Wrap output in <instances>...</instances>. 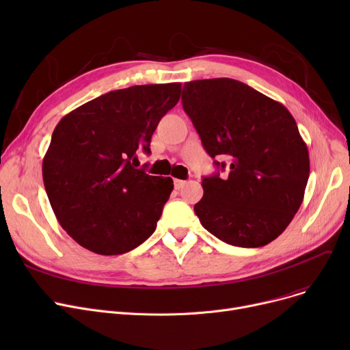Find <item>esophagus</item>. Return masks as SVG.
<instances>
[{
  "instance_id": "obj_1",
  "label": "esophagus",
  "mask_w": 350,
  "mask_h": 350,
  "mask_svg": "<svg viewBox=\"0 0 350 350\" xmlns=\"http://www.w3.org/2000/svg\"><path fill=\"white\" fill-rule=\"evenodd\" d=\"M185 185H186V181H185V180L174 178V189H176V190H180V189H183V187H185Z\"/></svg>"
}]
</instances>
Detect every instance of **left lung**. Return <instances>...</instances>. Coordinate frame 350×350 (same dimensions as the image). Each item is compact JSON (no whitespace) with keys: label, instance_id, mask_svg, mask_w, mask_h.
Segmentation results:
<instances>
[{"label":"left lung","instance_id":"8db88e82","mask_svg":"<svg viewBox=\"0 0 350 350\" xmlns=\"http://www.w3.org/2000/svg\"><path fill=\"white\" fill-rule=\"evenodd\" d=\"M206 152L227 156L228 177H204L194 213L219 240L264 247L299 210L309 153L295 119L280 102L230 78L185 83L181 96ZM224 170L226 163L215 161Z\"/></svg>","mask_w":350,"mask_h":350}]
</instances>
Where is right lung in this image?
Instances as JSON below:
<instances>
[{"mask_svg": "<svg viewBox=\"0 0 350 350\" xmlns=\"http://www.w3.org/2000/svg\"><path fill=\"white\" fill-rule=\"evenodd\" d=\"M181 83L112 90L65 115L42 161L51 207L83 248L119 255L149 238L173 191L172 177L136 169L152 135L173 109Z\"/></svg>", "mask_w": 350, "mask_h": 350, "instance_id": "1", "label": "right lung"}]
</instances>
